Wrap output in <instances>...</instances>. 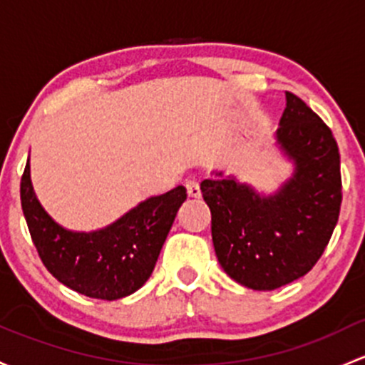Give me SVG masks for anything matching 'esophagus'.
Listing matches in <instances>:
<instances>
[{
  "mask_svg": "<svg viewBox=\"0 0 365 365\" xmlns=\"http://www.w3.org/2000/svg\"><path fill=\"white\" fill-rule=\"evenodd\" d=\"M185 189L189 197H199V195H201V189H199V183L195 182V180H187Z\"/></svg>",
  "mask_w": 365,
  "mask_h": 365,
  "instance_id": "34e87169",
  "label": "esophagus"
}]
</instances>
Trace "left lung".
<instances>
[{"label":"left lung","instance_id":"1","mask_svg":"<svg viewBox=\"0 0 365 365\" xmlns=\"http://www.w3.org/2000/svg\"><path fill=\"white\" fill-rule=\"evenodd\" d=\"M285 96L274 136L294 160L292 178L271 195L222 173L201 182L218 262L234 282L253 290L279 289L312 271L329 245L343 199L332 131L301 98Z\"/></svg>","mask_w":365,"mask_h":365}]
</instances>
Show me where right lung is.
Returning a JSON list of instances; mask_svg holds the SVG:
<instances>
[{"instance_id":"right-lung-1","label":"right lung","mask_w":365,"mask_h":365,"mask_svg":"<svg viewBox=\"0 0 365 365\" xmlns=\"http://www.w3.org/2000/svg\"><path fill=\"white\" fill-rule=\"evenodd\" d=\"M185 187L153 195L108 227L75 232L41 208L31 185L29 159L21 178V202L31 240L53 278L87 297L115 301L145 285L155 267Z\"/></svg>"}]
</instances>
